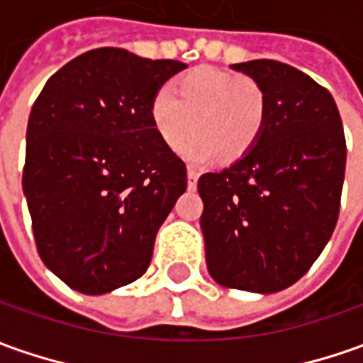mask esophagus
Returning a JSON list of instances; mask_svg holds the SVG:
<instances>
[{
  "label": "esophagus",
  "mask_w": 363,
  "mask_h": 363,
  "mask_svg": "<svg viewBox=\"0 0 363 363\" xmlns=\"http://www.w3.org/2000/svg\"><path fill=\"white\" fill-rule=\"evenodd\" d=\"M186 174H189V189L194 191V189H196V181H199V171H196L194 167H189Z\"/></svg>",
  "instance_id": "esophagus-1"
}]
</instances>
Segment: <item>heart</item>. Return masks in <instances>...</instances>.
<instances>
[{
    "label": "heart",
    "instance_id": "b5f03b06",
    "mask_svg": "<svg viewBox=\"0 0 363 363\" xmlns=\"http://www.w3.org/2000/svg\"><path fill=\"white\" fill-rule=\"evenodd\" d=\"M268 101L254 79L216 67H196L161 87L149 101V121L167 149L179 150L192 162H206L216 152L226 161L248 155L266 125Z\"/></svg>",
    "mask_w": 363,
    "mask_h": 363
}]
</instances>
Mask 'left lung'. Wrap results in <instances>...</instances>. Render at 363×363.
<instances>
[{
  "label": "left lung",
  "mask_w": 363,
  "mask_h": 363,
  "mask_svg": "<svg viewBox=\"0 0 363 363\" xmlns=\"http://www.w3.org/2000/svg\"><path fill=\"white\" fill-rule=\"evenodd\" d=\"M264 89L266 125L248 155L199 179L206 266L218 284L272 294L316 262L337 223L346 137L330 91L272 59L230 65Z\"/></svg>",
  "instance_id": "8db88e82"
}]
</instances>
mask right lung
Returning a JSON list of instances; mask_svg holds the SVG:
<instances>
[{
    "mask_svg": "<svg viewBox=\"0 0 363 363\" xmlns=\"http://www.w3.org/2000/svg\"><path fill=\"white\" fill-rule=\"evenodd\" d=\"M184 67L91 49L51 75L31 107L23 194L37 252L81 294L145 274L155 236L186 191V164L149 121L152 93Z\"/></svg>",
    "mask_w": 363,
    "mask_h": 363,
    "instance_id": "right-lung-1",
    "label": "right lung"
}]
</instances>
